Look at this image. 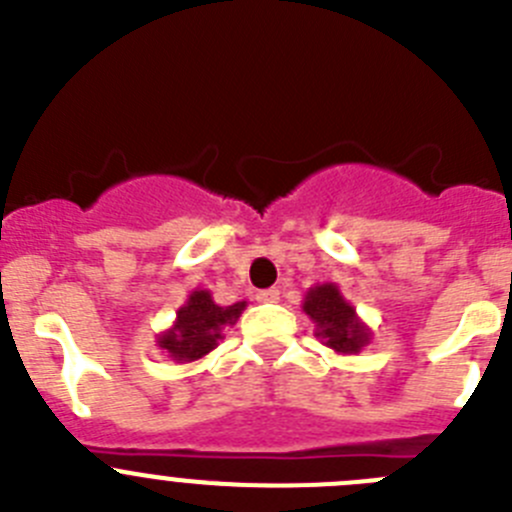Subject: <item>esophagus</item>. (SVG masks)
Wrapping results in <instances>:
<instances>
[{"label": "esophagus", "mask_w": 512, "mask_h": 512, "mask_svg": "<svg viewBox=\"0 0 512 512\" xmlns=\"http://www.w3.org/2000/svg\"><path fill=\"white\" fill-rule=\"evenodd\" d=\"M279 289L276 287H271V289H264V292H259L256 294V299H259V302H266V304H271V302H279Z\"/></svg>", "instance_id": "obj_1"}]
</instances>
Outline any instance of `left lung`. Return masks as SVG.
Listing matches in <instances>:
<instances>
[{
	"label": "left lung",
	"instance_id": "1",
	"mask_svg": "<svg viewBox=\"0 0 512 512\" xmlns=\"http://www.w3.org/2000/svg\"><path fill=\"white\" fill-rule=\"evenodd\" d=\"M302 309L317 327L314 335L335 353L358 355L370 342V330L358 320L355 307L345 302L335 284H320L309 289Z\"/></svg>",
	"mask_w": 512,
	"mask_h": 512
}]
</instances>
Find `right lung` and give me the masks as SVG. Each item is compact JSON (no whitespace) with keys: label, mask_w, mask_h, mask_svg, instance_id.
Instances as JSON below:
<instances>
[{"label":"right lung","mask_w":512,"mask_h":512,"mask_svg":"<svg viewBox=\"0 0 512 512\" xmlns=\"http://www.w3.org/2000/svg\"><path fill=\"white\" fill-rule=\"evenodd\" d=\"M246 302H236L231 307H220L213 302L210 292L198 289L187 297V302L177 309L175 325L157 337V345L167 353V358L177 363H192L208 355L223 337L225 325H236Z\"/></svg>","instance_id":"1"}]
</instances>
